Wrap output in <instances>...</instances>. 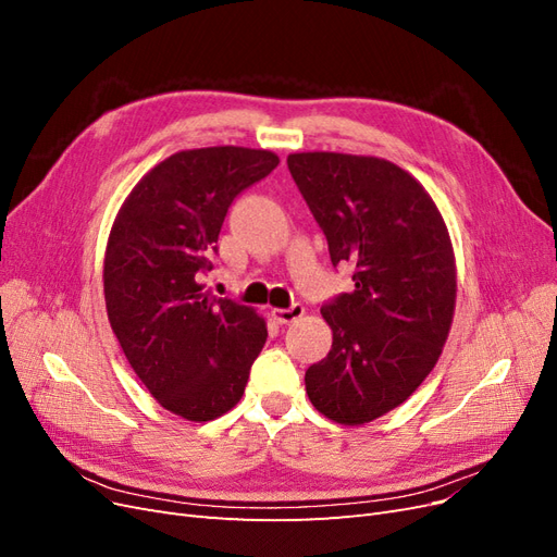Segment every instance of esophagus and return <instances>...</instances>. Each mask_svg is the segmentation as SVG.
Listing matches in <instances>:
<instances>
[{
	"label": "esophagus",
	"instance_id": "1",
	"mask_svg": "<svg viewBox=\"0 0 557 557\" xmlns=\"http://www.w3.org/2000/svg\"><path fill=\"white\" fill-rule=\"evenodd\" d=\"M272 315H274L276 323L290 325V323H295L297 318L305 315V307H301V305H293L290 309H272Z\"/></svg>",
	"mask_w": 557,
	"mask_h": 557
}]
</instances>
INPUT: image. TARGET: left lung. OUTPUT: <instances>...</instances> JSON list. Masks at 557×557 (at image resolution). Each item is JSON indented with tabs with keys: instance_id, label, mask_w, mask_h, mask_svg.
<instances>
[{
	"instance_id": "1",
	"label": "left lung",
	"mask_w": 557,
	"mask_h": 557,
	"mask_svg": "<svg viewBox=\"0 0 557 557\" xmlns=\"http://www.w3.org/2000/svg\"><path fill=\"white\" fill-rule=\"evenodd\" d=\"M288 170L332 264L356 281L320 309L332 348L307 369V395L334 423L362 425L407 401L442 356L458 290L448 230L423 185L387 160L293 153Z\"/></svg>"
}]
</instances>
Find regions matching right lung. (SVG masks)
<instances>
[{
    "mask_svg": "<svg viewBox=\"0 0 557 557\" xmlns=\"http://www.w3.org/2000/svg\"><path fill=\"white\" fill-rule=\"evenodd\" d=\"M278 164L272 150H181L153 166L115 215L104 258L113 334L166 411L193 423L227 413L267 342L264 318L205 290L234 197Z\"/></svg>",
    "mask_w": 557,
    "mask_h": 557,
    "instance_id": "right-lung-1",
    "label": "right lung"
}]
</instances>
